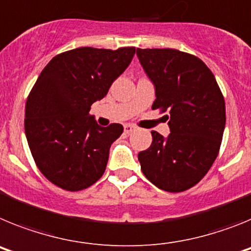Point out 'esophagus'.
Returning a JSON list of instances; mask_svg holds the SVG:
<instances>
[{"label": "esophagus", "instance_id": "34e87169", "mask_svg": "<svg viewBox=\"0 0 251 251\" xmlns=\"http://www.w3.org/2000/svg\"><path fill=\"white\" fill-rule=\"evenodd\" d=\"M134 130H136V127L132 126V124H126V126H124V132L126 133H132L134 132Z\"/></svg>", "mask_w": 251, "mask_h": 251}]
</instances>
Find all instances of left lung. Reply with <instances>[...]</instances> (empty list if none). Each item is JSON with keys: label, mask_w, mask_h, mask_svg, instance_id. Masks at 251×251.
Masks as SVG:
<instances>
[{"label": "left lung", "mask_w": 251, "mask_h": 251, "mask_svg": "<svg viewBox=\"0 0 251 251\" xmlns=\"http://www.w3.org/2000/svg\"><path fill=\"white\" fill-rule=\"evenodd\" d=\"M156 90L152 109L168 110L167 138L152 130V145L138 153L141 170L163 191L181 192L200 182L220 150L225 100L202 60L175 49H137Z\"/></svg>", "instance_id": "obj_1"}]
</instances>
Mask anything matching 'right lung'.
Returning <instances> with one entry per match:
<instances>
[{"mask_svg": "<svg viewBox=\"0 0 251 251\" xmlns=\"http://www.w3.org/2000/svg\"><path fill=\"white\" fill-rule=\"evenodd\" d=\"M134 52L136 48H77L52 57L39 75L26 101L25 133L36 166L50 182L80 191L103 176L123 126L100 127L90 106L105 97Z\"/></svg>", "mask_w": 251, "mask_h": 251, "instance_id": "right-lung-1", "label": "right lung"}]
</instances>
